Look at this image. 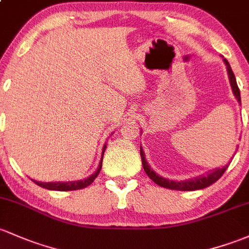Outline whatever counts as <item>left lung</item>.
<instances>
[{
    "label": "left lung",
    "mask_w": 249,
    "mask_h": 249,
    "mask_svg": "<svg viewBox=\"0 0 249 249\" xmlns=\"http://www.w3.org/2000/svg\"><path fill=\"white\" fill-rule=\"evenodd\" d=\"M223 60L227 66V71H228V77H229V82H231V85L232 93H234V96L236 97L237 102L241 104V96H240V90H239V87H237L236 79H235L234 72H232L228 60L227 59H223ZM140 156H141V161H142V166H143V170H145L146 175L148 176L154 183L158 184L159 186H162V188L165 189L178 190V191H195V190L208 188V186H210L211 184H213L216 180H218V179L222 177V175H223L224 171L228 168V165H229L228 164L223 167L215 168V170L210 171V172L205 176H200V177L189 179V180L177 181V180H168L166 178L158 176L157 173L152 170L151 166H149L148 162L146 161L145 153H143V149L141 146H140Z\"/></svg>",
    "instance_id": "left-lung-1"
}]
</instances>
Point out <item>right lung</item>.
Instances as JSON below:
<instances>
[{"instance_id":"1","label":"right lung","mask_w":249,"mask_h":249,"mask_svg":"<svg viewBox=\"0 0 249 249\" xmlns=\"http://www.w3.org/2000/svg\"><path fill=\"white\" fill-rule=\"evenodd\" d=\"M106 147L107 145H104L103 151H102V159H101L97 170H96V172L92 173L90 177L82 179V180H74V181H53V183H42V181H36V180H33V181L36 184V185L41 186V188L47 189V190H54V191H72V190H79V189L87 188V186H89L90 184L95 180V178L97 177L101 168H102V160H103L104 151H106Z\"/></svg>"}]
</instances>
